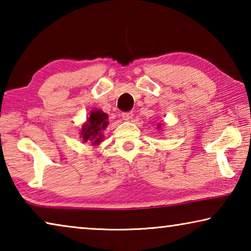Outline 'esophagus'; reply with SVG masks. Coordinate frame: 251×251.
<instances>
[{
	"mask_svg": "<svg viewBox=\"0 0 251 251\" xmlns=\"http://www.w3.org/2000/svg\"><path fill=\"white\" fill-rule=\"evenodd\" d=\"M133 113L131 112H129V113H123L122 114V118H123V121H125V122H130L131 120H133Z\"/></svg>",
	"mask_w": 251,
	"mask_h": 251,
	"instance_id": "obj_1",
	"label": "esophagus"
}]
</instances>
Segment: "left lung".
<instances>
[{"instance_id": "1", "label": "left lung", "mask_w": 251, "mask_h": 251, "mask_svg": "<svg viewBox=\"0 0 251 251\" xmlns=\"http://www.w3.org/2000/svg\"><path fill=\"white\" fill-rule=\"evenodd\" d=\"M156 127H157V129H163V127H164V124H160V123H158V124L156 125Z\"/></svg>"}]
</instances>
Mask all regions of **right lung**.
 Segmentation results:
<instances>
[{"instance_id": "obj_1", "label": "right lung", "mask_w": 251, "mask_h": 251, "mask_svg": "<svg viewBox=\"0 0 251 251\" xmlns=\"http://www.w3.org/2000/svg\"><path fill=\"white\" fill-rule=\"evenodd\" d=\"M108 126V115L101 109L94 108L91 110L90 117L80 127L79 137L83 143L99 146L104 141V130Z\"/></svg>"}]
</instances>
